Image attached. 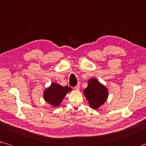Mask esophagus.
Here are the masks:
<instances>
[{"instance_id": "obj_1", "label": "esophagus", "mask_w": 146, "mask_h": 146, "mask_svg": "<svg viewBox=\"0 0 146 146\" xmlns=\"http://www.w3.org/2000/svg\"><path fill=\"white\" fill-rule=\"evenodd\" d=\"M80 84L78 83L77 85L74 87V89H75V90H79V89H80Z\"/></svg>"}]
</instances>
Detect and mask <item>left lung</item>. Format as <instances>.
I'll return each mask as SVG.
<instances>
[{
  "label": "left lung",
  "instance_id": "8db88e82",
  "mask_svg": "<svg viewBox=\"0 0 146 146\" xmlns=\"http://www.w3.org/2000/svg\"><path fill=\"white\" fill-rule=\"evenodd\" d=\"M84 93L91 108L95 110L102 106L108 97L107 88L96 78H91L89 80L88 86L87 88L84 90Z\"/></svg>",
  "mask_w": 146,
  "mask_h": 146
}]
</instances>
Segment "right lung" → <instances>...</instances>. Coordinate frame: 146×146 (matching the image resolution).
<instances>
[{
  "label": "right lung",
  "mask_w": 146,
  "mask_h": 146,
  "mask_svg": "<svg viewBox=\"0 0 146 146\" xmlns=\"http://www.w3.org/2000/svg\"><path fill=\"white\" fill-rule=\"evenodd\" d=\"M71 88L69 86H62L58 84L52 83L44 92V98L49 104L57 107Z\"/></svg>",
  "instance_id": "add662e5"
}]
</instances>
